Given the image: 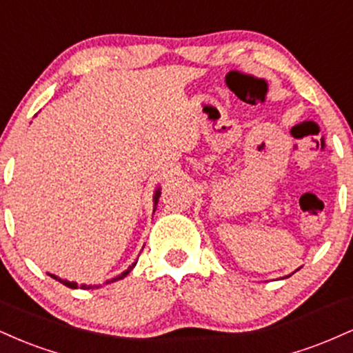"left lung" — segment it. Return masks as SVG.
<instances>
[{
  "label": "left lung",
  "mask_w": 353,
  "mask_h": 353,
  "mask_svg": "<svg viewBox=\"0 0 353 353\" xmlns=\"http://www.w3.org/2000/svg\"><path fill=\"white\" fill-rule=\"evenodd\" d=\"M299 270V269H297ZM294 274V272H292ZM292 274H289V275H285V277H282V279H287V277H290V275H292Z\"/></svg>",
  "instance_id": "8db88e82"
}]
</instances>
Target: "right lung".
<instances>
[{
  "mask_svg": "<svg viewBox=\"0 0 353 353\" xmlns=\"http://www.w3.org/2000/svg\"><path fill=\"white\" fill-rule=\"evenodd\" d=\"M159 196H161V188H157L156 190H154V196H152V201H154V210H152V212H156L157 202H159ZM136 264H137V261L134 262V264L129 265L128 269H125L123 274H119V275H116V277L109 279V281H106V283H112V282H116V281H121V279H124L125 275H128L129 272H131L132 269H134ZM48 275H50V277L54 279V281H58V282L63 283V285L70 287V289H84V290H89V289H98V287H101V285H88V283H81V285H79L78 282H70V281H66V279H61V277H58V275H54V274H50V272H48Z\"/></svg>",
  "mask_w": 353,
  "mask_h": 353,
  "instance_id": "add662e5",
  "label": "right lung"
}]
</instances>
